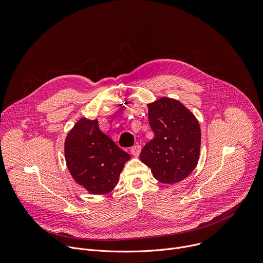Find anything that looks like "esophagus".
Segmentation results:
<instances>
[{
	"instance_id": "obj_1",
	"label": "esophagus",
	"mask_w": 263,
	"mask_h": 263,
	"mask_svg": "<svg viewBox=\"0 0 263 263\" xmlns=\"http://www.w3.org/2000/svg\"><path fill=\"white\" fill-rule=\"evenodd\" d=\"M140 152H141V146H140L139 144L134 145V146H132V147H131V154H132L133 156L138 157V156H139V154H140Z\"/></svg>"
}]
</instances>
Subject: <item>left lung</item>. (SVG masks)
I'll return each mask as SVG.
<instances>
[{
  "instance_id": "8db88e82",
  "label": "left lung",
  "mask_w": 263,
  "mask_h": 263,
  "mask_svg": "<svg viewBox=\"0 0 263 263\" xmlns=\"http://www.w3.org/2000/svg\"><path fill=\"white\" fill-rule=\"evenodd\" d=\"M147 110L155 137L145 144L139 158L159 182L178 183L193 173L200 159V124L190 109L172 98L148 103Z\"/></svg>"
}]
</instances>
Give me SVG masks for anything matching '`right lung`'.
Wrapping results in <instances>:
<instances>
[{"label":"right lung","mask_w":263,"mask_h":263,"mask_svg":"<svg viewBox=\"0 0 263 263\" xmlns=\"http://www.w3.org/2000/svg\"><path fill=\"white\" fill-rule=\"evenodd\" d=\"M64 157L72 179L91 195H105L119 183L131 156L99 128L98 120L80 119L64 140Z\"/></svg>","instance_id":"right-lung-1"}]
</instances>
